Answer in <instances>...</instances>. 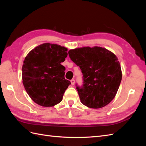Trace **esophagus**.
Segmentation results:
<instances>
[{
    "label": "esophagus",
    "instance_id": "obj_1",
    "mask_svg": "<svg viewBox=\"0 0 146 146\" xmlns=\"http://www.w3.org/2000/svg\"><path fill=\"white\" fill-rule=\"evenodd\" d=\"M70 83H71V85H74V83H75V80H74V79H72V80H70Z\"/></svg>",
    "mask_w": 146,
    "mask_h": 146
}]
</instances>
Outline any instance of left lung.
I'll use <instances>...</instances> for the list:
<instances>
[{"label":"left lung","instance_id":"1","mask_svg":"<svg viewBox=\"0 0 146 146\" xmlns=\"http://www.w3.org/2000/svg\"><path fill=\"white\" fill-rule=\"evenodd\" d=\"M68 54L83 74V85L77 86L81 102L95 109L111 102L122 80L117 57L107 48L98 46L76 48Z\"/></svg>","mask_w":146,"mask_h":146}]
</instances>
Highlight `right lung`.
<instances>
[{
	"label": "right lung",
	"mask_w": 146,
	"mask_h": 146,
	"mask_svg": "<svg viewBox=\"0 0 146 146\" xmlns=\"http://www.w3.org/2000/svg\"><path fill=\"white\" fill-rule=\"evenodd\" d=\"M68 48L56 44L44 43L29 52L22 67V78L27 94L42 107H53L63 99L70 84L64 78L61 65Z\"/></svg>",
	"instance_id": "add662e5"
}]
</instances>
